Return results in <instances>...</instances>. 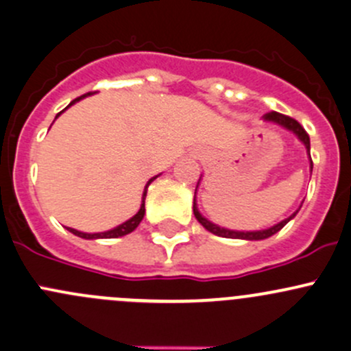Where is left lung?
Listing matches in <instances>:
<instances>
[{
  "mask_svg": "<svg viewBox=\"0 0 351 351\" xmlns=\"http://www.w3.org/2000/svg\"><path fill=\"white\" fill-rule=\"evenodd\" d=\"M264 119H265V121H272V123L281 124V126H284L286 129H289V131L296 132V136L301 139L302 143H304L306 149H308V153H309V136H308V132L304 131V128H302L301 124L298 123L296 119H293V117H289V116H284V114L276 112V110H272V112L264 114ZM311 169H313V161H311ZM193 213H195V219H197L198 222L204 225L206 230L212 232V234H215V235H219V237H227V239H245V241H263V239L271 237V235H274L276 232L281 230L284 225L289 222V220L293 219V217L296 215L298 212L293 213V215H291L289 219L282 220V222H279L278 225H274V227L265 228V230H257V232H235V230H228V228H222V227H219V225L208 222V220L204 219V217L200 215V212H198L197 204H195V200H193Z\"/></svg>",
  "mask_w": 351,
  "mask_h": 351,
  "instance_id": "obj_1",
  "label": "left lung"
}]
</instances>
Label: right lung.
Instances as JSON below:
<instances>
[{
  "label": "right lung",
  "mask_w": 351,
  "mask_h": 351,
  "mask_svg": "<svg viewBox=\"0 0 351 351\" xmlns=\"http://www.w3.org/2000/svg\"><path fill=\"white\" fill-rule=\"evenodd\" d=\"M88 94H90V92H87V94L80 95V97H77V99H73V101L70 102V106H72L73 102L80 101V99H82V97H86V95H88ZM57 116H60V112H58ZM154 178H156V176H154ZM154 178H151L149 182H147V185H146V188H145V193H143V204H141V208H139V212L136 213V215L132 217V219H129L128 222L121 223L119 227L112 228V230L102 232V234H84V232H79V230H75V228H69V230L72 232V234L79 235V237H82V239H116V237H123V235H128V234H131V232L134 230L136 227H138L139 222H141V220H143V217H145V198H146V190H147V186H149V183L153 182Z\"/></svg>",
  "instance_id": "obj_1"
}]
</instances>
